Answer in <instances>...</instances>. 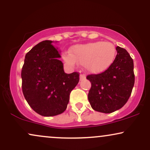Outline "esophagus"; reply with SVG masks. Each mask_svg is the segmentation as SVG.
I'll return each instance as SVG.
<instances>
[{"label":"esophagus","instance_id":"esophagus-1","mask_svg":"<svg viewBox=\"0 0 150 150\" xmlns=\"http://www.w3.org/2000/svg\"><path fill=\"white\" fill-rule=\"evenodd\" d=\"M86 78V75L85 74H81L80 75V80H83V79H85Z\"/></svg>","mask_w":150,"mask_h":150}]
</instances>
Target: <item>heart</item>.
I'll return each mask as SVG.
<instances>
[{"mask_svg": "<svg viewBox=\"0 0 150 150\" xmlns=\"http://www.w3.org/2000/svg\"><path fill=\"white\" fill-rule=\"evenodd\" d=\"M70 53H65L63 56L69 64L75 65L78 62L89 73H100L112 65L116 49L111 42H96L74 46L70 49Z\"/></svg>", "mask_w": 150, "mask_h": 150, "instance_id": "b5f03b06", "label": "heart"}]
</instances>
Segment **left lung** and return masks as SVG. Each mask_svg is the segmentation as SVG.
I'll list each match as a JSON object with an SVG mask.
<instances>
[{"label":"left lung","mask_w":150,"mask_h":150,"mask_svg":"<svg viewBox=\"0 0 150 150\" xmlns=\"http://www.w3.org/2000/svg\"><path fill=\"white\" fill-rule=\"evenodd\" d=\"M112 65L103 73L89 75L91 82L88 99L91 106L99 112L110 113L126 104L134 83L133 60L125 49L117 46Z\"/></svg>","instance_id":"1"}]
</instances>
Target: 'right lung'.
Returning <instances> with one entry per match:
<instances>
[{
	"mask_svg": "<svg viewBox=\"0 0 150 150\" xmlns=\"http://www.w3.org/2000/svg\"><path fill=\"white\" fill-rule=\"evenodd\" d=\"M53 41L39 43L27 53L22 68V88L30 107L43 116L64 112L70 94L79 82L77 72L67 74Z\"/></svg>",
	"mask_w": 150,
	"mask_h": 150,
	"instance_id": "right-lung-1",
	"label": "right lung"
}]
</instances>
